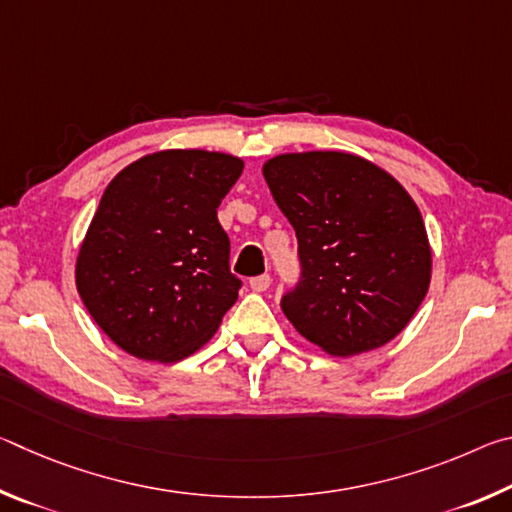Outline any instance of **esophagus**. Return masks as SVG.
<instances>
[{
    "mask_svg": "<svg viewBox=\"0 0 512 512\" xmlns=\"http://www.w3.org/2000/svg\"><path fill=\"white\" fill-rule=\"evenodd\" d=\"M248 284L255 293H264L268 287H271V275H257Z\"/></svg>",
    "mask_w": 512,
    "mask_h": 512,
    "instance_id": "1",
    "label": "esophagus"
}]
</instances>
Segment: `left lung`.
<instances>
[{"instance_id":"1","label":"left lung","mask_w":512,"mask_h":512,"mask_svg":"<svg viewBox=\"0 0 512 512\" xmlns=\"http://www.w3.org/2000/svg\"><path fill=\"white\" fill-rule=\"evenodd\" d=\"M262 173L298 237L302 280L282 311L318 350L357 357L411 323L431 282V246L411 194L345 151L282 153Z\"/></svg>"}]
</instances>
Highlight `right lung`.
<instances>
[{
    "label": "right lung",
    "mask_w": 512,
    "mask_h": 512,
    "mask_svg": "<svg viewBox=\"0 0 512 512\" xmlns=\"http://www.w3.org/2000/svg\"><path fill=\"white\" fill-rule=\"evenodd\" d=\"M237 155L164 149L110 180L76 255V289L103 334L135 359L173 363L212 339L237 302L216 207Z\"/></svg>",
    "instance_id": "obj_1"
}]
</instances>
